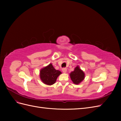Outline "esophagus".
I'll return each mask as SVG.
<instances>
[{"label": "esophagus", "mask_w": 121, "mask_h": 121, "mask_svg": "<svg viewBox=\"0 0 121 121\" xmlns=\"http://www.w3.org/2000/svg\"><path fill=\"white\" fill-rule=\"evenodd\" d=\"M62 71H63V72L64 73H65L67 72V68H63V69H62Z\"/></svg>", "instance_id": "esophagus-1"}]
</instances>
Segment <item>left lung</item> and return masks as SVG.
Listing matches in <instances>:
<instances>
[{
    "label": "left lung",
    "mask_w": 121,
    "mask_h": 121,
    "mask_svg": "<svg viewBox=\"0 0 121 121\" xmlns=\"http://www.w3.org/2000/svg\"><path fill=\"white\" fill-rule=\"evenodd\" d=\"M69 76L73 83L78 85L81 83L85 78V75L84 72L80 68L78 65L75 69L74 70L71 72Z\"/></svg>",
    "instance_id": "1"
}]
</instances>
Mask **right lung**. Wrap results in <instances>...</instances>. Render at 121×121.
I'll list each match as a JSON object with an SVG mask.
<instances>
[{
    "label": "right lung",
    "instance_id": "obj_1",
    "mask_svg": "<svg viewBox=\"0 0 121 121\" xmlns=\"http://www.w3.org/2000/svg\"><path fill=\"white\" fill-rule=\"evenodd\" d=\"M61 74V72L55 69L50 63L40 69L39 75L40 79L44 84L52 85L56 83L57 77Z\"/></svg>",
    "mask_w": 121,
    "mask_h": 121
}]
</instances>
